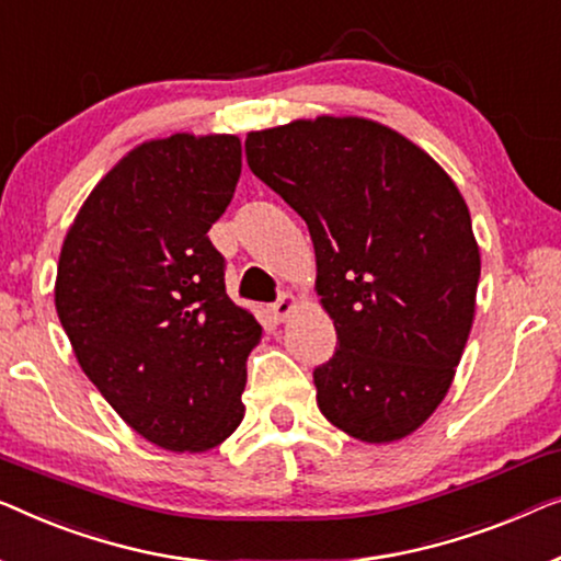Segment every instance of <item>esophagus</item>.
<instances>
[{
	"instance_id": "esophagus-1",
	"label": "esophagus",
	"mask_w": 561,
	"mask_h": 561,
	"mask_svg": "<svg viewBox=\"0 0 561 561\" xmlns=\"http://www.w3.org/2000/svg\"><path fill=\"white\" fill-rule=\"evenodd\" d=\"M295 310H297V297L289 295V291H284V295H279L277 302L272 305V318L274 322H284Z\"/></svg>"
}]
</instances>
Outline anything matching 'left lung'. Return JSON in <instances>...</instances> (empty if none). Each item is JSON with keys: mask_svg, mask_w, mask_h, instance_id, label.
Instances as JSON below:
<instances>
[{"mask_svg": "<svg viewBox=\"0 0 561 561\" xmlns=\"http://www.w3.org/2000/svg\"><path fill=\"white\" fill-rule=\"evenodd\" d=\"M247 162L310 228L337 333L312 374L320 412L370 445L412 435L445 399L476 318L480 251L457 185L360 116L249 131Z\"/></svg>", "mask_w": 561, "mask_h": 561, "instance_id": "1", "label": "left lung"}]
</instances>
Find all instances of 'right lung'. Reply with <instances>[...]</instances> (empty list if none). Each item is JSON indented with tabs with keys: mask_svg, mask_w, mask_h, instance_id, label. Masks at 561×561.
<instances>
[{
	"mask_svg": "<svg viewBox=\"0 0 561 561\" xmlns=\"http://www.w3.org/2000/svg\"><path fill=\"white\" fill-rule=\"evenodd\" d=\"M241 175L233 134H172L122 157L68 228L55 310L83 374L141 437L205 453L243 420L254 314L208 239Z\"/></svg>",
	"mask_w": 561,
	"mask_h": 561,
	"instance_id": "obj_1",
	"label": "right lung"
}]
</instances>
